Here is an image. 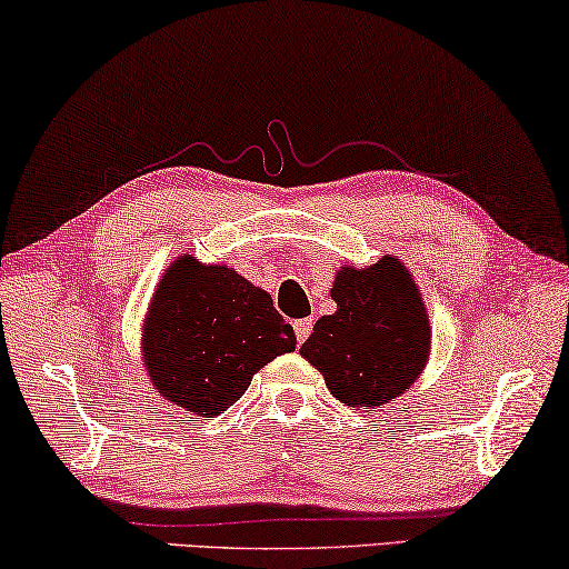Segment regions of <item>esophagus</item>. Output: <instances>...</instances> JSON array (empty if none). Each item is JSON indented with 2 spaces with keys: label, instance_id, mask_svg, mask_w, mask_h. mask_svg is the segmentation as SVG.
Returning a JSON list of instances; mask_svg holds the SVG:
<instances>
[{
  "label": "esophagus",
  "instance_id": "1",
  "mask_svg": "<svg viewBox=\"0 0 569 569\" xmlns=\"http://www.w3.org/2000/svg\"><path fill=\"white\" fill-rule=\"evenodd\" d=\"M293 329H296V339H299V345H303V341L311 337L313 321L311 319H299V321H293Z\"/></svg>",
  "mask_w": 569,
  "mask_h": 569
}]
</instances>
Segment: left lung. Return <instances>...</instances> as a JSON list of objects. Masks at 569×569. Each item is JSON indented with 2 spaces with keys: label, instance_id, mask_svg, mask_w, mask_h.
<instances>
[{
  "label": "left lung",
  "instance_id": "8db88e82",
  "mask_svg": "<svg viewBox=\"0 0 569 569\" xmlns=\"http://www.w3.org/2000/svg\"><path fill=\"white\" fill-rule=\"evenodd\" d=\"M337 313L321 317L301 355L349 408H380L422 372L430 323L418 286L398 258L341 268L331 288Z\"/></svg>",
  "mask_w": 569,
  "mask_h": 569
}]
</instances>
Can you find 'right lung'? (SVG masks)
Returning <instances> with one entry per match:
<instances>
[{
	"instance_id": "1",
	"label": "right lung",
	"mask_w": 569,
	"mask_h": 569,
	"mask_svg": "<svg viewBox=\"0 0 569 569\" xmlns=\"http://www.w3.org/2000/svg\"><path fill=\"white\" fill-rule=\"evenodd\" d=\"M293 347L296 333L266 291L236 270L189 256L161 278L143 323L151 385L202 418L236 405L252 375Z\"/></svg>"
}]
</instances>
